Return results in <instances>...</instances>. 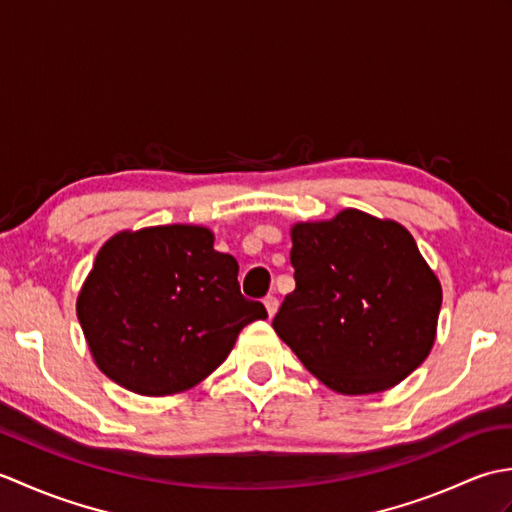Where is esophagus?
<instances>
[{
    "label": "esophagus",
    "instance_id": "esophagus-1",
    "mask_svg": "<svg viewBox=\"0 0 512 512\" xmlns=\"http://www.w3.org/2000/svg\"><path fill=\"white\" fill-rule=\"evenodd\" d=\"M264 306H266V312H268V317L273 319L275 314H277V308H279V299L275 297V295H268L266 299H264Z\"/></svg>",
    "mask_w": 512,
    "mask_h": 512
}]
</instances>
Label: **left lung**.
<instances>
[{"instance_id": "1", "label": "left lung", "mask_w": 512, "mask_h": 512, "mask_svg": "<svg viewBox=\"0 0 512 512\" xmlns=\"http://www.w3.org/2000/svg\"><path fill=\"white\" fill-rule=\"evenodd\" d=\"M290 264L273 328L323 385L376 394L427 358L442 290L407 228L345 209L292 228Z\"/></svg>"}]
</instances>
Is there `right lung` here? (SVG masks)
Here are the masks:
<instances>
[{"mask_svg":"<svg viewBox=\"0 0 512 512\" xmlns=\"http://www.w3.org/2000/svg\"><path fill=\"white\" fill-rule=\"evenodd\" d=\"M237 270L202 226L114 235L76 301L96 365L143 396L200 383L224 363L244 325L268 317L262 301L242 295Z\"/></svg>","mask_w":512,"mask_h":512,"instance_id":"add662e5","label":"right lung"}]
</instances>
